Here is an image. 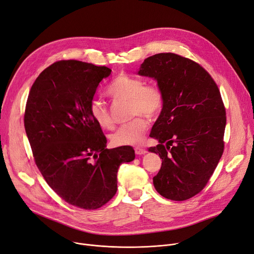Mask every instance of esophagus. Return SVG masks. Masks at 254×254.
<instances>
[{"mask_svg": "<svg viewBox=\"0 0 254 254\" xmlns=\"http://www.w3.org/2000/svg\"><path fill=\"white\" fill-rule=\"evenodd\" d=\"M134 151H135V154H136V155H142V154H146V153H147V150H146V149L140 148V147H135V148H134Z\"/></svg>", "mask_w": 254, "mask_h": 254, "instance_id": "1", "label": "esophagus"}]
</instances>
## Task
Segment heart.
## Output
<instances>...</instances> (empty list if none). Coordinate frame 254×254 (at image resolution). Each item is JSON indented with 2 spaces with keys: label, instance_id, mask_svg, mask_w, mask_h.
<instances>
[{
  "label": "heart",
  "instance_id": "obj_1",
  "mask_svg": "<svg viewBox=\"0 0 254 254\" xmlns=\"http://www.w3.org/2000/svg\"><path fill=\"white\" fill-rule=\"evenodd\" d=\"M107 94L114 99L128 101L130 116L134 117L112 134V142L115 146L140 144L149 128V121L143 115L155 118L160 114L164 105L162 90L155 83H144L140 78L120 75L108 86ZM89 113L101 128L115 127L111 113L101 100L93 98L89 104Z\"/></svg>",
  "mask_w": 254,
  "mask_h": 254
}]
</instances>
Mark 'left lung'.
<instances>
[{"label":"left lung","mask_w":254,"mask_h":254,"mask_svg":"<svg viewBox=\"0 0 254 254\" xmlns=\"http://www.w3.org/2000/svg\"><path fill=\"white\" fill-rule=\"evenodd\" d=\"M138 74L155 78L164 95L150 134L159 144L149 151L162 159L154 186L165 198L189 199L206 187L223 154L226 115L220 91L201 65L174 53L147 58Z\"/></svg>","instance_id":"left-lung-1"}]
</instances>
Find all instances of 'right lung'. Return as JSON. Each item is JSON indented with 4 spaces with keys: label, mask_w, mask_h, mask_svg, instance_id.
<instances>
[{
    "label": "right lung",
    "mask_w": 254,
    "mask_h": 254,
    "mask_svg": "<svg viewBox=\"0 0 254 254\" xmlns=\"http://www.w3.org/2000/svg\"><path fill=\"white\" fill-rule=\"evenodd\" d=\"M105 66L63 60L44 69L30 90L23 123L34 160L46 183L74 207L101 208L117 192L120 165L133 148L106 149L101 127L89 113Z\"/></svg>",
    "instance_id": "obj_1"
}]
</instances>
